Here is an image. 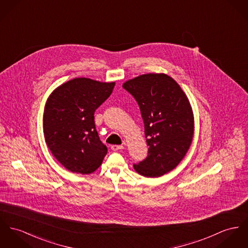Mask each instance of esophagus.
Instances as JSON below:
<instances>
[{
	"label": "esophagus",
	"mask_w": 248,
	"mask_h": 248,
	"mask_svg": "<svg viewBox=\"0 0 248 248\" xmlns=\"http://www.w3.org/2000/svg\"><path fill=\"white\" fill-rule=\"evenodd\" d=\"M111 149H112L113 151L122 150V149H124V145H112V146H111Z\"/></svg>",
	"instance_id": "obj_1"
}]
</instances>
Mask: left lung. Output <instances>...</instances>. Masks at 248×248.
<instances>
[{
  "label": "left lung",
  "mask_w": 248,
  "mask_h": 248,
  "mask_svg": "<svg viewBox=\"0 0 248 248\" xmlns=\"http://www.w3.org/2000/svg\"><path fill=\"white\" fill-rule=\"evenodd\" d=\"M123 87L139 104L149 146L147 157L134 169L145 177H159L173 170L191 147L194 117L190 101L165 74L141 75Z\"/></svg>",
  "instance_id": "obj_1"
}]
</instances>
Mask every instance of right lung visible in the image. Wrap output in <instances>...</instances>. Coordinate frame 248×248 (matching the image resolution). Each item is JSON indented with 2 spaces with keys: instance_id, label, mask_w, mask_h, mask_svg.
<instances>
[{
  "instance_id": "obj_1",
  "label": "right lung",
  "mask_w": 248,
  "mask_h": 248,
  "mask_svg": "<svg viewBox=\"0 0 248 248\" xmlns=\"http://www.w3.org/2000/svg\"><path fill=\"white\" fill-rule=\"evenodd\" d=\"M114 87L115 82L78 77L48 97L43 113L45 142L68 171L89 174L101 166L108 148L98 136L94 112Z\"/></svg>"
}]
</instances>
